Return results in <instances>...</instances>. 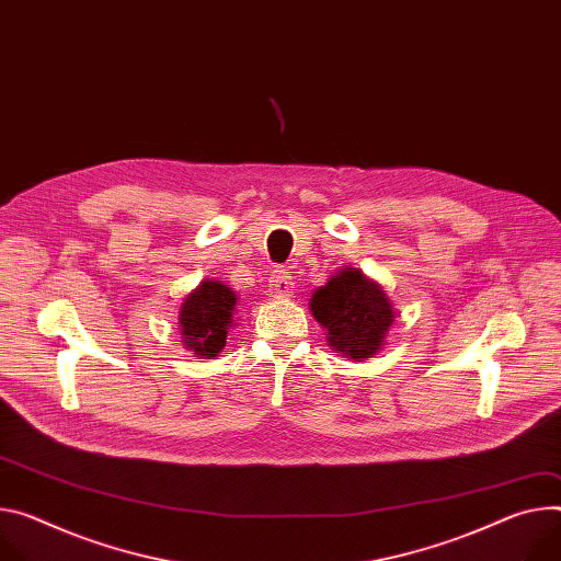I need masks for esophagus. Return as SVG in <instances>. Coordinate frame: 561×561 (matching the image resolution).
Here are the masks:
<instances>
[{
    "instance_id": "obj_1",
    "label": "esophagus",
    "mask_w": 561,
    "mask_h": 561,
    "mask_svg": "<svg viewBox=\"0 0 561 561\" xmlns=\"http://www.w3.org/2000/svg\"><path fill=\"white\" fill-rule=\"evenodd\" d=\"M293 290H295V282H293L290 273H286L284 268L273 271V275H271V293L277 295V297H288V295H293Z\"/></svg>"
}]
</instances>
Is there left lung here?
<instances>
[{
  "label": "left lung",
  "instance_id": "obj_1",
  "mask_svg": "<svg viewBox=\"0 0 561 561\" xmlns=\"http://www.w3.org/2000/svg\"><path fill=\"white\" fill-rule=\"evenodd\" d=\"M311 311L327 329L331 346L355 363L380 348L393 322L385 290L355 268H346L320 286L311 297Z\"/></svg>",
  "mask_w": 561,
  "mask_h": 561
}]
</instances>
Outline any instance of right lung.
Instances as JSON below:
<instances>
[{
    "label": "right lung",
    "instance_id": "right-lung-1",
    "mask_svg": "<svg viewBox=\"0 0 561 561\" xmlns=\"http://www.w3.org/2000/svg\"><path fill=\"white\" fill-rule=\"evenodd\" d=\"M234 307L237 295L219 282H203L194 293L185 297L179 313V324L185 337L183 342L198 358L210 360L226 346Z\"/></svg>",
    "mask_w": 561,
    "mask_h": 561
}]
</instances>
